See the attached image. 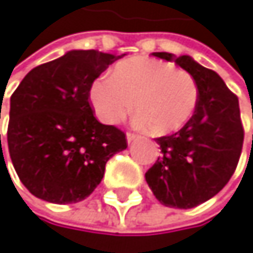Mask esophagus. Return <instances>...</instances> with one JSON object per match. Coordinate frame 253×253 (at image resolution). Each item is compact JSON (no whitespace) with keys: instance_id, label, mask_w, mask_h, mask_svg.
<instances>
[{"instance_id":"obj_1","label":"esophagus","mask_w":253,"mask_h":253,"mask_svg":"<svg viewBox=\"0 0 253 253\" xmlns=\"http://www.w3.org/2000/svg\"><path fill=\"white\" fill-rule=\"evenodd\" d=\"M135 138H137V135H135V134H132V132H128V134H126V142H128V143L134 142Z\"/></svg>"}]
</instances>
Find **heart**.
<instances>
[{
  "mask_svg": "<svg viewBox=\"0 0 253 253\" xmlns=\"http://www.w3.org/2000/svg\"><path fill=\"white\" fill-rule=\"evenodd\" d=\"M195 78L170 63L134 57L121 61L111 75L92 83L90 102L96 116L108 125L134 113L152 135L179 131L192 119L198 104Z\"/></svg>",
  "mask_w": 253,
  "mask_h": 253,
  "instance_id": "1",
  "label": "heart"
}]
</instances>
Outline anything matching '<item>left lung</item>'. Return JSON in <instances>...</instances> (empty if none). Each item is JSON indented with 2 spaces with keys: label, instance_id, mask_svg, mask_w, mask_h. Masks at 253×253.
Returning a JSON list of instances; mask_svg holds the SVG:
<instances>
[{
  "label": "left lung",
  "instance_id": "obj_1",
  "mask_svg": "<svg viewBox=\"0 0 253 253\" xmlns=\"http://www.w3.org/2000/svg\"><path fill=\"white\" fill-rule=\"evenodd\" d=\"M173 61L198 84L195 115L178 132L155 138L161 155L145 178L160 204L193 208L216 196L231 179L243 148L237 96L225 81L190 55L152 52Z\"/></svg>",
  "mask_w": 253,
  "mask_h": 253
}]
</instances>
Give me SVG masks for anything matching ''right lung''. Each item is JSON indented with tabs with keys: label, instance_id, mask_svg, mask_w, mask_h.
<instances>
[{
	"label": "right lung",
	"instance_id": "obj_1",
	"mask_svg": "<svg viewBox=\"0 0 253 253\" xmlns=\"http://www.w3.org/2000/svg\"><path fill=\"white\" fill-rule=\"evenodd\" d=\"M122 55L68 51L31 69L11 95L8 152L36 198L52 204L85 199L101 182L107 161L126 149L125 134L101 124L89 104L92 83Z\"/></svg>",
	"mask_w": 253,
	"mask_h": 253
}]
</instances>
